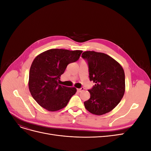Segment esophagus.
I'll list each match as a JSON object with an SVG mask.
<instances>
[{"label": "esophagus", "instance_id": "34e87169", "mask_svg": "<svg viewBox=\"0 0 151 151\" xmlns=\"http://www.w3.org/2000/svg\"><path fill=\"white\" fill-rule=\"evenodd\" d=\"M84 88H79V89H77V92H78V93H81V92H82V91H84Z\"/></svg>", "mask_w": 151, "mask_h": 151}]
</instances>
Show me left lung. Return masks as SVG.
<instances>
[{
    "label": "left lung",
    "mask_w": 151,
    "mask_h": 151,
    "mask_svg": "<svg viewBox=\"0 0 151 151\" xmlns=\"http://www.w3.org/2000/svg\"><path fill=\"white\" fill-rule=\"evenodd\" d=\"M87 61L90 81L95 85L88 90L91 96L84 106L90 113L102 115L111 111L125 93V73L113 58L103 53L87 51L82 54Z\"/></svg>",
    "instance_id": "8db88e82"
}]
</instances>
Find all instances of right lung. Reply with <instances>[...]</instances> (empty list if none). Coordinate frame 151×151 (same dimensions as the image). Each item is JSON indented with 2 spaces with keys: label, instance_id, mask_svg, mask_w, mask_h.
I'll return each mask as SVG.
<instances>
[{
  "label": "right lung",
  "instance_id": "add662e5",
  "mask_svg": "<svg viewBox=\"0 0 151 151\" xmlns=\"http://www.w3.org/2000/svg\"><path fill=\"white\" fill-rule=\"evenodd\" d=\"M81 50L51 49L36 57L29 74V89L35 101L50 111L67 106L76 88L59 84V79L70 63L79 60Z\"/></svg>",
  "mask_w": 151,
  "mask_h": 151
}]
</instances>
